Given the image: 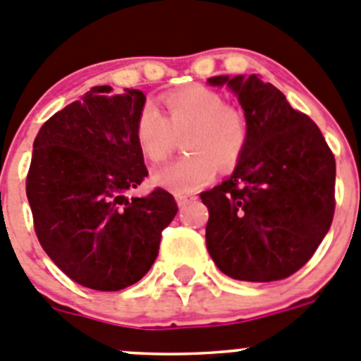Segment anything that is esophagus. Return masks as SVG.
Returning a JSON list of instances; mask_svg holds the SVG:
<instances>
[{
	"instance_id": "esophagus-1",
	"label": "esophagus",
	"mask_w": 361,
	"mask_h": 361,
	"mask_svg": "<svg viewBox=\"0 0 361 361\" xmlns=\"http://www.w3.org/2000/svg\"><path fill=\"white\" fill-rule=\"evenodd\" d=\"M196 200V196L194 194H176V203L180 204V207H185L187 203H190V201Z\"/></svg>"
}]
</instances>
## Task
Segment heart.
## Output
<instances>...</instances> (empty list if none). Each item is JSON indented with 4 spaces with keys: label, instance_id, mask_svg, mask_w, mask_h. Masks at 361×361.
<instances>
[{
    "label": "heart",
    "instance_id": "b5f03b06",
    "mask_svg": "<svg viewBox=\"0 0 361 361\" xmlns=\"http://www.w3.org/2000/svg\"><path fill=\"white\" fill-rule=\"evenodd\" d=\"M165 116L144 106L136 116L135 138L147 160L164 161L183 136L187 154L158 169L154 181L174 194L196 192L221 169L235 167L248 142L245 115L204 86H188L161 99Z\"/></svg>",
    "mask_w": 361,
    "mask_h": 361
}]
</instances>
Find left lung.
<instances>
[{
  "mask_svg": "<svg viewBox=\"0 0 361 361\" xmlns=\"http://www.w3.org/2000/svg\"><path fill=\"white\" fill-rule=\"evenodd\" d=\"M237 95L248 142L232 176L201 192L207 248L235 281L290 277L313 257L334 214L336 164L313 120L257 75H217Z\"/></svg>",
  "mask_w": 361,
  "mask_h": 361,
  "instance_id": "left-lung-1",
  "label": "left lung"
}]
</instances>
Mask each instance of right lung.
Instances as JSON below:
<instances>
[{"instance_id":"1","label":"right lung","mask_w":361,"mask_h":361,"mask_svg":"<svg viewBox=\"0 0 361 361\" xmlns=\"http://www.w3.org/2000/svg\"><path fill=\"white\" fill-rule=\"evenodd\" d=\"M144 106L140 90L95 86L47 120L34 140L27 197L35 233L48 257L90 290L140 281L178 212L164 188L126 196L147 176L135 138Z\"/></svg>"}]
</instances>
